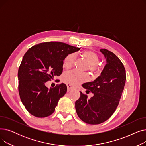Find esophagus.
Wrapping results in <instances>:
<instances>
[{
    "label": "esophagus",
    "instance_id": "esophagus-1",
    "mask_svg": "<svg viewBox=\"0 0 146 146\" xmlns=\"http://www.w3.org/2000/svg\"><path fill=\"white\" fill-rule=\"evenodd\" d=\"M67 87L68 91H70L73 88V86L72 85H70V84H67Z\"/></svg>",
    "mask_w": 146,
    "mask_h": 146
}]
</instances>
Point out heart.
Returning a JSON list of instances; mask_svg holds the SVG:
<instances>
[{
	"mask_svg": "<svg viewBox=\"0 0 146 146\" xmlns=\"http://www.w3.org/2000/svg\"><path fill=\"white\" fill-rule=\"evenodd\" d=\"M82 56L85 58L88 64V69L91 72H98L101 70V67L98 62L99 57L97 54L91 50H85L82 52ZM76 60L74 54H70L64 60V66L66 68H69L73 66ZM88 76L85 73H79L76 70H71L65 72L63 75V80L72 85H76L87 81Z\"/></svg>",
	"mask_w": 146,
	"mask_h": 146,
	"instance_id": "1",
	"label": "heart"
}]
</instances>
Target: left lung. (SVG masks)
I'll return each mask as SVG.
<instances>
[{
	"label": "left lung",
	"instance_id": "left-lung-1",
	"mask_svg": "<svg viewBox=\"0 0 146 146\" xmlns=\"http://www.w3.org/2000/svg\"><path fill=\"white\" fill-rule=\"evenodd\" d=\"M106 59V64L101 75L93 82L84 83L82 86L94 96L88 99L86 94L75 102L78 117L91 125L101 124L108 119L119 104L126 80L125 68L119 58L112 52L101 49Z\"/></svg>",
	"mask_w": 146,
	"mask_h": 146
}]
</instances>
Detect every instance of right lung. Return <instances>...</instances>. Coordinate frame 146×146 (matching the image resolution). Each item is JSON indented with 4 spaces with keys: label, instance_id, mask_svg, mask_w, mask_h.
<instances>
[{
    "label": "right lung",
    "instance_id": "1",
    "mask_svg": "<svg viewBox=\"0 0 146 146\" xmlns=\"http://www.w3.org/2000/svg\"><path fill=\"white\" fill-rule=\"evenodd\" d=\"M80 49L61 42L51 41L35 45L26 52L18 69V91L29 113L44 118L54 112L60 98L66 93L67 86L60 83L49 89L45 83L60 76L64 58Z\"/></svg>",
    "mask_w": 146,
    "mask_h": 146
}]
</instances>
